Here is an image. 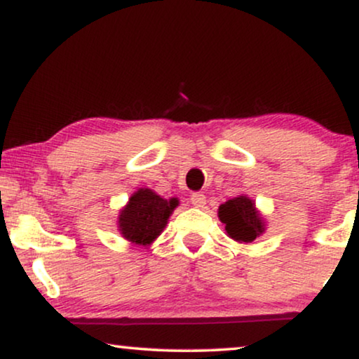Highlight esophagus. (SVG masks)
Wrapping results in <instances>:
<instances>
[{
  "instance_id": "esophagus-1",
  "label": "esophagus",
  "mask_w": 359,
  "mask_h": 359,
  "mask_svg": "<svg viewBox=\"0 0 359 359\" xmlns=\"http://www.w3.org/2000/svg\"><path fill=\"white\" fill-rule=\"evenodd\" d=\"M190 201L191 205L196 206V208H201V206L206 203V196L203 194H200V191H195V194H191Z\"/></svg>"
}]
</instances>
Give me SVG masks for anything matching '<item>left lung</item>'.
Segmentation results:
<instances>
[{
	"label": "left lung",
	"mask_w": 359,
	"mask_h": 359,
	"mask_svg": "<svg viewBox=\"0 0 359 359\" xmlns=\"http://www.w3.org/2000/svg\"><path fill=\"white\" fill-rule=\"evenodd\" d=\"M218 218L224 224V231L232 241L252 242L266 231V221L255 201L244 194L234 196L219 205Z\"/></svg>",
	"instance_id": "1"
}]
</instances>
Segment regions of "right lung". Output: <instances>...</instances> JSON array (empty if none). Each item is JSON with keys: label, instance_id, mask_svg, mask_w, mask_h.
Returning <instances> with one entry per match:
<instances>
[{"label": "right lung", "instance_id": "1", "mask_svg": "<svg viewBox=\"0 0 359 359\" xmlns=\"http://www.w3.org/2000/svg\"><path fill=\"white\" fill-rule=\"evenodd\" d=\"M179 198H163L154 190L141 187L131 194L128 203L120 210L117 228L123 239L136 245H151L168 226Z\"/></svg>", "mask_w": 359, "mask_h": 359}]
</instances>
